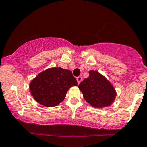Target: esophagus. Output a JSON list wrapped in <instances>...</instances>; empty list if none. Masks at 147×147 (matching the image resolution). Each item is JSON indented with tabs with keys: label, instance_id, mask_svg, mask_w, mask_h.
<instances>
[{
	"label": "esophagus",
	"instance_id": "1",
	"mask_svg": "<svg viewBox=\"0 0 147 147\" xmlns=\"http://www.w3.org/2000/svg\"><path fill=\"white\" fill-rule=\"evenodd\" d=\"M82 77L81 76L77 77V83H78V84H80V82H82Z\"/></svg>",
	"mask_w": 147,
	"mask_h": 147
}]
</instances>
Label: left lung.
Listing matches in <instances>:
<instances>
[{
  "instance_id": "1",
  "label": "left lung",
  "mask_w": 147,
  "mask_h": 147,
  "mask_svg": "<svg viewBox=\"0 0 147 147\" xmlns=\"http://www.w3.org/2000/svg\"><path fill=\"white\" fill-rule=\"evenodd\" d=\"M87 102L93 107L103 108L115 100L117 92L110 82L97 70L89 71V76L78 86Z\"/></svg>"
}]
</instances>
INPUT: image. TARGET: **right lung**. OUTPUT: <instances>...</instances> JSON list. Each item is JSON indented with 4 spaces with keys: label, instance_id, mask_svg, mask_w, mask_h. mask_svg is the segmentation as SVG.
I'll use <instances>...</instances> for the list:
<instances>
[{
    "label": "right lung",
    "instance_id": "obj_1",
    "mask_svg": "<svg viewBox=\"0 0 147 147\" xmlns=\"http://www.w3.org/2000/svg\"><path fill=\"white\" fill-rule=\"evenodd\" d=\"M77 85L72 72L62 67H51L32 80L29 89L37 102L45 107H55L65 99L70 87Z\"/></svg>",
    "mask_w": 147,
    "mask_h": 147
}]
</instances>
